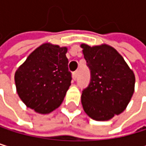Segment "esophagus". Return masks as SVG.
<instances>
[{
  "label": "esophagus",
  "mask_w": 146,
  "mask_h": 146,
  "mask_svg": "<svg viewBox=\"0 0 146 146\" xmlns=\"http://www.w3.org/2000/svg\"><path fill=\"white\" fill-rule=\"evenodd\" d=\"M77 75H78V72H72V80H76V79H77Z\"/></svg>",
  "instance_id": "1"
}]
</instances>
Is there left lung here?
Returning <instances> with one entry per match:
<instances>
[{"label": "left lung", "instance_id": "1", "mask_svg": "<svg viewBox=\"0 0 146 146\" xmlns=\"http://www.w3.org/2000/svg\"><path fill=\"white\" fill-rule=\"evenodd\" d=\"M88 66L89 85L82 91L84 111L96 121H108L121 114L130 102L135 88V75L115 49L102 44H82Z\"/></svg>", "mask_w": 146, "mask_h": 146}]
</instances>
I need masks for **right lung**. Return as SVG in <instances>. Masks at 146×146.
Instances as JSON below:
<instances>
[{
    "label": "right lung",
    "mask_w": 146,
    "mask_h": 146,
    "mask_svg": "<svg viewBox=\"0 0 146 146\" xmlns=\"http://www.w3.org/2000/svg\"><path fill=\"white\" fill-rule=\"evenodd\" d=\"M66 52V47L43 44L16 70V91L27 107L48 114L62 103L72 80Z\"/></svg>",
    "instance_id": "1"
}]
</instances>
